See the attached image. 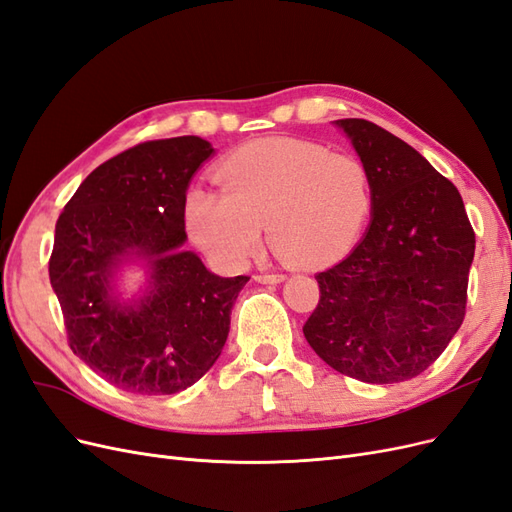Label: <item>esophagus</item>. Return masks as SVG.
I'll use <instances>...</instances> for the list:
<instances>
[{"label": "esophagus", "instance_id": "esophagus-1", "mask_svg": "<svg viewBox=\"0 0 512 512\" xmlns=\"http://www.w3.org/2000/svg\"><path fill=\"white\" fill-rule=\"evenodd\" d=\"M254 280L260 284H280L286 280V275L282 273H258L254 275Z\"/></svg>", "mask_w": 512, "mask_h": 512}]
</instances>
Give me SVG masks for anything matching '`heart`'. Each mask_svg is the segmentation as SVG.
<instances>
[{
	"mask_svg": "<svg viewBox=\"0 0 512 512\" xmlns=\"http://www.w3.org/2000/svg\"><path fill=\"white\" fill-rule=\"evenodd\" d=\"M215 179L222 192L190 190L185 226L230 269L260 250L262 226L290 265L329 267L361 239L374 209V183L361 158L299 138L243 145L215 168Z\"/></svg>",
	"mask_w": 512,
	"mask_h": 512,
	"instance_id": "obj_1",
	"label": "heart"
}]
</instances>
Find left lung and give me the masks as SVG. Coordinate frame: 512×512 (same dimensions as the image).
Segmentation results:
<instances>
[{
	"instance_id": "8db88e82",
	"label": "left lung",
	"mask_w": 512,
	"mask_h": 512,
	"mask_svg": "<svg viewBox=\"0 0 512 512\" xmlns=\"http://www.w3.org/2000/svg\"><path fill=\"white\" fill-rule=\"evenodd\" d=\"M374 183L361 243L316 275L307 344L335 371L369 384L416 378L466 316L474 230L455 185L421 153L367 119L335 121Z\"/></svg>"
}]
</instances>
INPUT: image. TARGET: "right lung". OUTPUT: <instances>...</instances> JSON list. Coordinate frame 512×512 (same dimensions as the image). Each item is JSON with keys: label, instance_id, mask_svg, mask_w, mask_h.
I'll return each mask as SVG.
<instances>
[{"label": "right lung", "instance_id": "obj_1", "mask_svg": "<svg viewBox=\"0 0 512 512\" xmlns=\"http://www.w3.org/2000/svg\"><path fill=\"white\" fill-rule=\"evenodd\" d=\"M213 153L198 136L136 145L91 173L55 226L49 260L72 352L121 391L173 395L218 361L230 312L250 277H220L183 252L185 192ZM143 257L150 288L119 304L112 277Z\"/></svg>", "mask_w": 512, "mask_h": 512}]
</instances>
